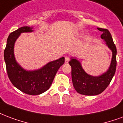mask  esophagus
<instances>
[{
    "label": "esophagus",
    "instance_id": "esophagus-1",
    "mask_svg": "<svg viewBox=\"0 0 123 123\" xmlns=\"http://www.w3.org/2000/svg\"><path fill=\"white\" fill-rule=\"evenodd\" d=\"M69 60H70V58H69V57H68V56L65 57V63H68Z\"/></svg>",
    "mask_w": 123,
    "mask_h": 123
}]
</instances>
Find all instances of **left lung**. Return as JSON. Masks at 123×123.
Wrapping results in <instances>:
<instances>
[{
  "instance_id": "left-lung-1",
  "label": "left lung",
  "mask_w": 123,
  "mask_h": 123,
  "mask_svg": "<svg viewBox=\"0 0 123 123\" xmlns=\"http://www.w3.org/2000/svg\"><path fill=\"white\" fill-rule=\"evenodd\" d=\"M103 32L101 35L106 45L112 51V57L109 68L105 73L99 76H92L85 72L81 63L75 57H71L69 62L72 67V79L75 90L80 94L84 95H96L103 92L111 82L116 73L117 49L111 35L108 30L97 28Z\"/></svg>"
}]
</instances>
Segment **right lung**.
<instances>
[{
	"label": "right lung",
	"mask_w": 123,
	"mask_h": 123,
	"mask_svg": "<svg viewBox=\"0 0 123 123\" xmlns=\"http://www.w3.org/2000/svg\"><path fill=\"white\" fill-rule=\"evenodd\" d=\"M33 28L24 26L11 33L7 39L4 58L9 80L22 92L31 95H39L49 88L58 70L64 62V57L47 63L35 70H26L18 63L14 55V46L22 33L33 32Z\"/></svg>",
	"instance_id": "right-lung-1"
}]
</instances>
